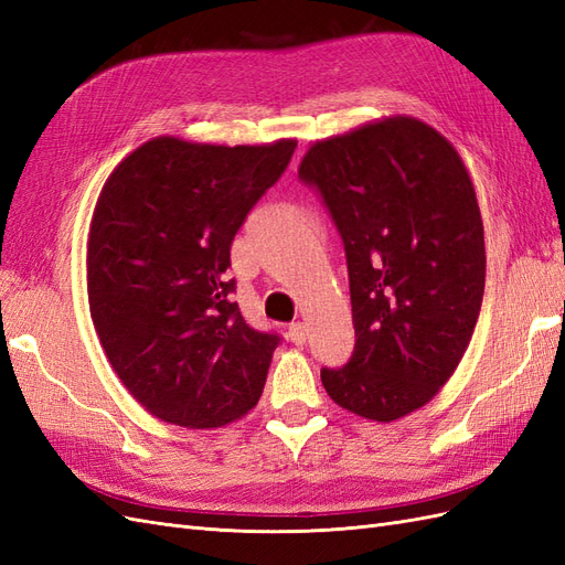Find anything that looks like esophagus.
Wrapping results in <instances>:
<instances>
[{"instance_id":"obj_1","label":"esophagus","mask_w":565,"mask_h":565,"mask_svg":"<svg viewBox=\"0 0 565 565\" xmlns=\"http://www.w3.org/2000/svg\"><path fill=\"white\" fill-rule=\"evenodd\" d=\"M287 337H289V341H292L295 347H303L306 337H309V330H306L303 322H292V324H289V328H287Z\"/></svg>"}]
</instances>
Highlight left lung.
Returning a JSON list of instances; mask_svg holds the SVG:
<instances>
[{
  "mask_svg": "<svg viewBox=\"0 0 565 565\" xmlns=\"http://www.w3.org/2000/svg\"><path fill=\"white\" fill-rule=\"evenodd\" d=\"M349 262L355 349L320 372L328 396L372 422L429 403L471 341L486 289L483 218L455 146L409 115L372 119L309 146Z\"/></svg>",
  "mask_w": 565,
  "mask_h": 565,
  "instance_id": "8db88e82",
  "label": "left lung"
}]
</instances>
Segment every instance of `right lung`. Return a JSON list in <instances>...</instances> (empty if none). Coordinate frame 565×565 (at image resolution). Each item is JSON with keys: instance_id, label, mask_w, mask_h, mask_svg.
<instances>
[{"instance_id": "1", "label": "right lung", "mask_w": 565, "mask_h": 565, "mask_svg": "<svg viewBox=\"0 0 565 565\" xmlns=\"http://www.w3.org/2000/svg\"><path fill=\"white\" fill-rule=\"evenodd\" d=\"M295 139L216 146L156 136L106 179L87 237V297L108 361L152 417L185 429L243 419L276 334L231 301V243Z\"/></svg>"}]
</instances>
